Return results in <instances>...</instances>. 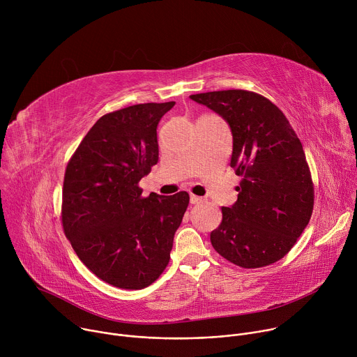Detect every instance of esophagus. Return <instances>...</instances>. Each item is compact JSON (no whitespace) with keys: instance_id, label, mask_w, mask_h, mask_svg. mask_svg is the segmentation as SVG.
I'll return each instance as SVG.
<instances>
[{"instance_id":"esophagus-1","label":"esophagus","mask_w":357,"mask_h":357,"mask_svg":"<svg viewBox=\"0 0 357 357\" xmlns=\"http://www.w3.org/2000/svg\"><path fill=\"white\" fill-rule=\"evenodd\" d=\"M203 200V197L200 196H196L193 193H190V203H193V205H196V203H200Z\"/></svg>"}]
</instances>
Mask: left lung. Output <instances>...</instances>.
I'll return each instance as SVG.
<instances>
[{"instance_id": "8db88e82", "label": "left lung", "mask_w": 357, "mask_h": 357, "mask_svg": "<svg viewBox=\"0 0 357 357\" xmlns=\"http://www.w3.org/2000/svg\"><path fill=\"white\" fill-rule=\"evenodd\" d=\"M190 98L229 123L230 167L241 176L236 203L222 208V223L211 233L213 248L243 268L281 260L314 211V182L298 135L284 113L259 93L234 89Z\"/></svg>"}]
</instances>
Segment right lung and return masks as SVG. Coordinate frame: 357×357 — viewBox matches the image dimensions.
<instances>
[{
  "mask_svg": "<svg viewBox=\"0 0 357 357\" xmlns=\"http://www.w3.org/2000/svg\"><path fill=\"white\" fill-rule=\"evenodd\" d=\"M175 106L144 103L100 117L68 162L62 225L80 261L100 280L141 289L167 268L188 192L142 196L158 162L157 127Z\"/></svg>",
  "mask_w": 357,
  "mask_h": 357,
  "instance_id": "right-lung-1",
  "label": "right lung"
}]
</instances>
